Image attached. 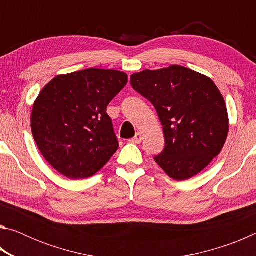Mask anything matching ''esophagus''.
<instances>
[{
    "instance_id": "esophagus-1",
    "label": "esophagus",
    "mask_w": 256,
    "mask_h": 256,
    "mask_svg": "<svg viewBox=\"0 0 256 256\" xmlns=\"http://www.w3.org/2000/svg\"><path fill=\"white\" fill-rule=\"evenodd\" d=\"M142 138H144V136H142L141 133H136V136H134L133 138H131V140H130V142H131V144H140V142L142 141Z\"/></svg>"
}]
</instances>
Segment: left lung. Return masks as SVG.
<instances>
[{"mask_svg":"<svg viewBox=\"0 0 256 256\" xmlns=\"http://www.w3.org/2000/svg\"><path fill=\"white\" fill-rule=\"evenodd\" d=\"M131 84L158 112L166 144L154 162L170 178L196 176L220 154L229 120L222 94L210 78L170 66L134 73Z\"/></svg>","mask_w":256,"mask_h":256,"instance_id":"left-lung-1","label":"left lung"}]
</instances>
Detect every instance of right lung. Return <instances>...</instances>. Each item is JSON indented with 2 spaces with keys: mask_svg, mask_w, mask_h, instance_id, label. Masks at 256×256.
<instances>
[{
  "mask_svg": "<svg viewBox=\"0 0 256 256\" xmlns=\"http://www.w3.org/2000/svg\"><path fill=\"white\" fill-rule=\"evenodd\" d=\"M128 84L116 70H86L55 76L37 97L32 131L42 154L71 180L92 177L118 149L108 104Z\"/></svg>",
  "mask_w": 256,
  "mask_h": 256,
  "instance_id": "1",
  "label": "right lung"
}]
</instances>
